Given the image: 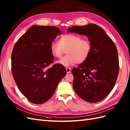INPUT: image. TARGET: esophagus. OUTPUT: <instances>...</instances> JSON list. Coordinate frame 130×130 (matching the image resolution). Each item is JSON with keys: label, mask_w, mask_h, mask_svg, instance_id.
Wrapping results in <instances>:
<instances>
[{"label": "esophagus", "mask_w": 130, "mask_h": 130, "mask_svg": "<svg viewBox=\"0 0 130 130\" xmlns=\"http://www.w3.org/2000/svg\"><path fill=\"white\" fill-rule=\"evenodd\" d=\"M71 69H70V68H66V72H67L68 73L71 72Z\"/></svg>", "instance_id": "esophagus-1"}]
</instances>
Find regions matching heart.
I'll return each instance as SVG.
<instances>
[{
	"mask_svg": "<svg viewBox=\"0 0 130 130\" xmlns=\"http://www.w3.org/2000/svg\"><path fill=\"white\" fill-rule=\"evenodd\" d=\"M51 52L57 58H61L58 62L65 67H69L75 63L81 64L87 60L92 50L90 41L88 39L75 34L62 35L59 38L58 42H54L51 44Z\"/></svg>",
	"mask_w": 130,
	"mask_h": 130,
	"instance_id": "b5f03b06",
	"label": "heart"
}]
</instances>
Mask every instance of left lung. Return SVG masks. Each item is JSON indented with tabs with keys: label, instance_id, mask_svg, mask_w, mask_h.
<instances>
[{
	"label": "left lung",
	"instance_id": "1",
	"mask_svg": "<svg viewBox=\"0 0 130 130\" xmlns=\"http://www.w3.org/2000/svg\"><path fill=\"white\" fill-rule=\"evenodd\" d=\"M67 32L88 36L92 45L87 60L72 70L74 90L84 101H101L112 91L118 76L119 62L116 44L95 24L73 26Z\"/></svg>",
	"mask_w": 130,
	"mask_h": 130
}]
</instances>
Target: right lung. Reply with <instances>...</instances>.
<instances>
[{"label":"right lung","instance_id":"1","mask_svg":"<svg viewBox=\"0 0 130 130\" xmlns=\"http://www.w3.org/2000/svg\"><path fill=\"white\" fill-rule=\"evenodd\" d=\"M61 31L54 26L32 25L14 44L11 71L18 88L29 101L42 104L52 96L66 74L64 66L55 64L51 43Z\"/></svg>","mask_w":130,"mask_h":130}]
</instances>
